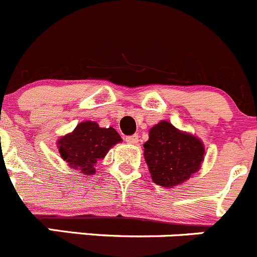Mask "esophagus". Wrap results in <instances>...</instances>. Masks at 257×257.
Wrapping results in <instances>:
<instances>
[{"mask_svg": "<svg viewBox=\"0 0 257 257\" xmlns=\"http://www.w3.org/2000/svg\"><path fill=\"white\" fill-rule=\"evenodd\" d=\"M125 141H126V143H129V145H137L140 140H138V136H137V134H134V136L126 137Z\"/></svg>", "mask_w": 257, "mask_h": 257, "instance_id": "obj_1", "label": "esophagus"}]
</instances>
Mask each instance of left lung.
Listing matches in <instances>:
<instances>
[{"label":"left lung","mask_w":257,"mask_h":257,"mask_svg":"<svg viewBox=\"0 0 257 257\" xmlns=\"http://www.w3.org/2000/svg\"><path fill=\"white\" fill-rule=\"evenodd\" d=\"M145 160L152 180L157 185H180L199 171L204 160V145L193 134L175 128L166 120L150 131V140L143 145Z\"/></svg>","instance_id":"obj_1"}]
</instances>
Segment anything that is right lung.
<instances>
[{
    "label": "right lung",
    "mask_w": 257,
    "mask_h": 257,
    "mask_svg": "<svg viewBox=\"0 0 257 257\" xmlns=\"http://www.w3.org/2000/svg\"><path fill=\"white\" fill-rule=\"evenodd\" d=\"M121 142V138L114 128H100L96 121H83L72 133L58 140L61 157L71 169L81 174H95V165L104 158L110 148Z\"/></svg>",
    "instance_id": "right-lung-1"
}]
</instances>
